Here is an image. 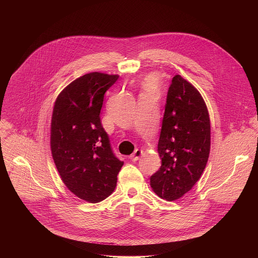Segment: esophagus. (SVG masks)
I'll return each mask as SVG.
<instances>
[{
  "instance_id": "esophagus-1",
  "label": "esophagus",
  "mask_w": 258,
  "mask_h": 258,
  "mask_svg": "<svg viewBox=\"0 0 258 258\" xmlns=\"http://www.w3.org/2000/svg\"><path fill=\"white\" fill-rule=\"evenodd\" d=\"M142 154H143V151L142 150H139V149H137V150H135V152L130 156V159L132 160V161H138L139 159H140V157L142 156Z\"/></svg>"
}]
</instances>
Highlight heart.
I'll return each mask as SVG.
<instances>
[{"label":"heart","instance_id":"1","mask_svg":"<svg viewBox=\"0 0 258 258\" xmlns=\"http://www.w3.org/2000/svg\"><path fill=\"white\" fill-rule=\"evenodd\" d=\"M144 85H145V88L156 90L157 86H158V81H157V79L155 77L151 76V77H148L147 79H146Z\"/></svg>","mask_w":258,"mask_h":258}]
</instances>
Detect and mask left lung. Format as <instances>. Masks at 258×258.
Segmentation results:
<instances>
[{"label": "left lung", "mask_w": 258, "mask_h": 258, "mask_svg": "<svg viewBox=\"0 0 258 258\" xmlns=\"http://www.w3.org/2000/svg\"><path fill=\"white\" fill-rule=\"evenodd\" d=\"M211 149L209 111L201 93L181 75L169 87L158 143L161 168L150 184L162 199L176 201L200 180Z\"/></svg>", "instance_id": "1"}]
</instances>
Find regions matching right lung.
I'll use <instances>...</instances> for the list:
<instances>
[{"label":"right lung","mask_w":258,"mask_h":258,"mask_svg":"<svg viewBox=\"0 0 258 258\" xmlns=\"http://www.w3.org/2000/svg\"><path fill=\"white\" fill-rule=\"evenodd\" d=\"M118 77L101 73L78 77L59 93L52 111L50 149L58 174L76 197L92 204L113 192L124 164L100 121L104 94Z\"/></svg>","instance_id":"add662e5"}]
</instances>
